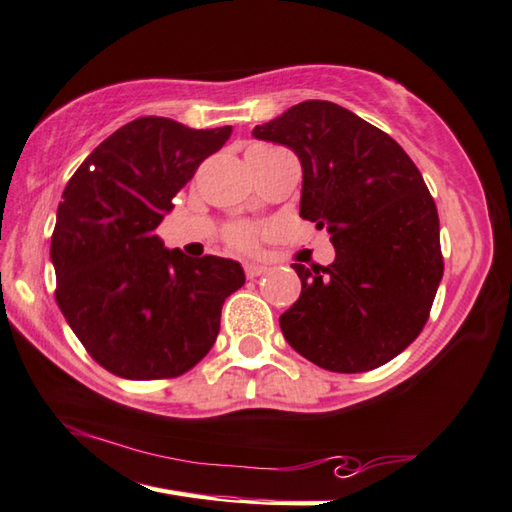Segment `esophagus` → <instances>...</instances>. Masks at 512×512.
<instances>
[{
	"label": "esophagus",
	"instance_id": "34e87169",
	"mask_svg": "<svg viewBox=\"0 0 512 512\" xmlns=\"http://www.w3.org/2000/svg\"><path fill=\"white\" fill-rule=\"evenodd\" d=\"M266 271H268V268L262 266V264H246L244 266V273H246V277H250V280H253V277L264 275Z\"/></svg>",
	"mask_w": 512,
	"mask_h": 512
}]
</instances>
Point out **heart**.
<instances>
[{"instance_id":"b5f03b06","label":"heart","mask_w":512,"mask_h":512,"mask_svg":"<svg viewBox=\"0 0 512 512\" xmlns=\"http://www.w3.org/2000/svg\"><path fill=\"white\" fill-rule=\"evenodd\" d=\"M255 152L259 150H273V147H253ZM250 150V152H253ZM224 239L226 244L237 248V250H244V253H250V250H255L259 239H262V228L259 226H253V224H244V221H239V224H230L226 230H224Z\"/></svg>"}]
</instances>
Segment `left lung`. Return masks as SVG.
I'll return each mask as SVG.
<instances>
[{"instance_id":"obj_1","label":"left lung","mask_w":512,"mask_h":512,"mask_svg":"<svg viewBox=\"0 0 512 512\" xmlns=\"http://www.w3.org/2000/svg\"><path fill=\"white\" fill-rule=\"evenodd\" d=\"M253 136L297 154L300 217L327 226L336 248L329 266L293 264L302 293L280 315L286 342L338 374L385 365L423 331L443 277L421 172L392 136L329 100H304Z\"/></svg>"}]
</instances>
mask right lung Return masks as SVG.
Here are the masks:
<instances>
[{
	"label": "right lung",
	"instance_id": "right-lung-1",
	"mask_svg": "<svg viewBox=\"0 0 512 512\" xmlns=\"http://www.w3.org/2000/svg\"><path fill=\"white\" fill-rule=\"evenodd\" d=\"M232 127L143 116L116 129L71 176L51 235L55 302L100 367L129 380L176 378L215 345L232 259L167 250L156 228Z\"/></svg>",
	"mask_w": 512,
	"mask_h": 512
}]
</instances>
